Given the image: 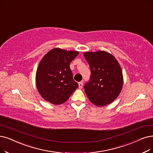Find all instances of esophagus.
Masks as SVG:
<instances>
[{
    "mask_svg": "<svg viewBox=\"0 0 153 153\" xmlns=\"http://www.w3.org/2000/svg\"><path fill=\"white\" fill-rule=\"evenodd\" d=\"M78 85H79V88H82V87H83V82H79L78 83Z\"/></svg>",
    "mask_w": 153,
    "mask_h": 153,
    "instance_id": "esophagus-1",
    "label": "esophagus"
}]
</instances>
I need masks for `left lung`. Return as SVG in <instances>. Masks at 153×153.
<instances>
[{"label":"left lung","mask_w":153,"mask_h":153,"mask_svg":"<svg viewBox=\"0 0 153 153\" xmlns=\"http://www.w3.org/2000/svg\"><path fill=\"white\" fill-rule=\"evenodd\" d=\"M91 70L85 92L94 105L103 107L112 103L120 94L123 85V72L117 59L103 51L83 54Z\"/></svg>","instance_id":"1"}]
</instances>
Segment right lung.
<instances>
[{"label":"right lung","mask_w":153,"mask_h":153,"mask_svg":"<svg viewBox=\"0 0 153 153\" xmlns=\"http://www.w3.org/2000/svg\"><path fill=\"white\" fill-rule=\"evenodd\" d=\"M78 53L54 48L42 58L36 71V83L45 100L54 105L62 104L78 87L70 68Z\"/></svg>","instance_id":"1"}]
</instances>
